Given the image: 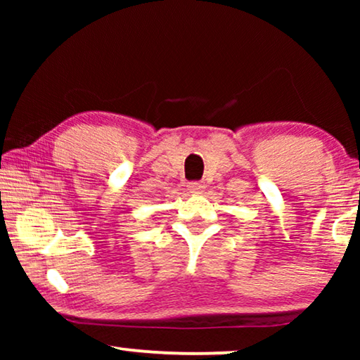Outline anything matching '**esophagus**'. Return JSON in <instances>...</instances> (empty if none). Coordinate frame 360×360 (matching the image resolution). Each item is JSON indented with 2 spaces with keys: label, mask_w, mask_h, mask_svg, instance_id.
Returning a JSON list of instances; mask_svg holds the SVG:
<instances>
[{
  "label": "esophagus",
  "mask_w": 360,
  "mask_h": 360,
  "mask_svg": "<svg viewBox=\"0 0 360 360\" xmlns=\"http://www.w3.org/2000/svg\"><path fill=\"white\" fill-rule=\"evenodd\" d=\"M188 190L191 193H201L205 190V185L201 181H190L188 184Z\"/></svg>",
  "instance_id": "1"
}]
</instances>
